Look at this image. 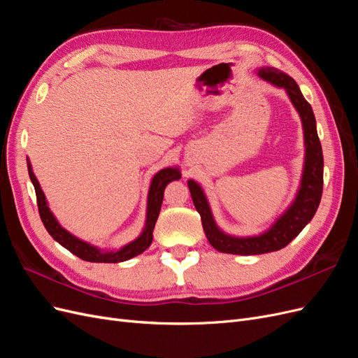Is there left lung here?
Returning a JSON list of instances; mask_svg holds the SVG:
<instances>
[{
	"instance_id": "8db88e82",
	"label": "left lung",
	"mask_w": 358,
	"mask_h": 358,
	"mask_svg": "<svg viewBox=\"0 0 358 358\" xmlns=\"http://www.w3.org/2000/svg\"><path fill=\"white\" fill-rule=\"evenodd\" d=\"M263 80L276 88H284L292 106L300 115L305 137V166L300 179V187L296 199L288 209L279 216L268 230L258 236H231L222 231L210 210L204 191L196 180H188V188L197 212L201 216V224L206 237L216 251L236 255H258L279 251L285 248L294 237L305 229L315 215L322 196V148L317 133L315 115L310 104L305 100L296 80L288 74L273 67H262L257 73Z\"/></svg>"
}]
</instances>
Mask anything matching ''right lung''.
Listing matches in <instances>:
<instances>
[{"mask_svg":"<svg viewBox=\"0 0 358 358\" xmlns=\"http://www.w3.org/2000/svg\"><path fill=\"white\" fill-rule=\"evenodd\" d=\"M28 162V175L32 182V185L36 188V196H37V206H38V213L43 225L46 227L48 233L55 239L61 246H64L71 254L76 257H79L85 262L90 263H121L127 262V259L133 258L138 254L145 252L146 249L152 243V231L155 222L158 220L159 209L162 204V197H164V189L169 185L171 180H178L180 179V171L178 167H167L159 170L157 175L152 178V182H150L149 192H148V208H146V221H145V229L140 233L137 239L133 242H129L128 245L122 246L117 251H104V249L96 248L88 242L80 241L79 237L73 236L69 233L66 229H62L58 220L53 216L50 212L45 192L40 188V183L36 178L34 173H32V167L29 159Z\"/></svg>","mask_w":358,"mask_h":358,"instance_id":"right-lung-1","label":"right lung"}]
</instances>
